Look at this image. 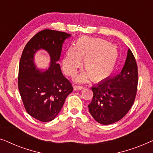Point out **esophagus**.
<instances>
[{
  "label": "esophagus",
  "mask_w": 153,
  "mask_h": 153,
  "mask_svg": "<svg viewBox=\"0 0 153 153\" xmlns=\"http://www.w3.org/2000/svg\"><path fill=\"white\" fill-rule=\"evenodd\" d=\"M83 88V86H81V85H74V91H81Z\"/></svg>",
  "instance_id": "obj_1"
}]
</instances>
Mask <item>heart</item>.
Instances as JSON below:
<instances>
[{"instance_id":"b5f03b06","label":"heart","mask_w":153,"mask_h":153,"mask_svg":"<svg viewBox=\"0 0 153 153\" xmlns=\"http://www.w3.org/2000/svg\"><path fill=\"white\" fill-rule=\"evenodd\" d=\"M118 58L116 47L101 38L88 36L79 37L72 47L66 50L62 60V68L68 76H74L83 59V72L76 81H86L89 77L99 81L108 77L114 71Z\"/></svg>"}]
</instances>
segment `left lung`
Instances as JSON below:
<instances>
[{
  "label": "left lung",
  "instance_id": "8db88e82",
  "mask_svg": "<svg viewBox=\"0 0 153 153\" xmlns=\"http://www.w3.org/2000/svg\"><path fill=\"white\" fill-rule=\"evenodd\" d=\"M138 68L130 49L120 74L92 87L89 112L97 123L110 125L122 119L132 106L137 91Z\"/></svg>",
  "mask_w": 153,
  "mask_h": 153
}]
</instances>
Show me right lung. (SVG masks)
<instances>
[{"label": "right lung", "mask_w": 153, "mask_h": 153, "mask_svg": "<svg viewBox=\"0 0 153 153\" xmlns=\"http://www.w3.org/2000/svg\"><path fill=\"white\" fill-rule=\"evenodd\" d=\"M70 34L45 29L37 33L25 46L19 62L18 87L28 114L42 122L53 120L73 91L71 83L62 75L60 59L62 44ZM47 51L51 62L49 69L42 72L34 65L38 50Z\"/></svg>", "instance_id": "obj_1"}]
</instances>
